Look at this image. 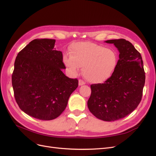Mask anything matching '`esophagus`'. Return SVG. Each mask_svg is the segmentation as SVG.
I'll use <instances>...</instances> for the list:
<instances>
[{
	"instance_id": "34e87169",
	"label": "esophagus",
	"mask_w": 156,
	"mask_h": 156,
	"mask_svg": "<svg viewBox=\"0 0 156 156\" xmlns=\"http://www.w3.org/2000/svg\"><path fill=\"white\" fill-rule=\"evenodd\" d=\"M83 84H85V82H84L82 79H79V85L81 86V85H83Z\"/></svg>"
}]
</instances>
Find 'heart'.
<instances>
[{"label":"heart","mask_w":156,"mask_h":156,"mask_svg":"<svg viewBox=\"0 0 156 156\" xmlns=\"http://www.w3.org/2000/svg\"><path fill=\"white\" fill-rule=\"evenodd\" d=\"M70 56L65 55L63 62L72 73L76 75L83 68L84 77L93 83L109 79L117 66L115 51L92 42H76L71 45Z\"/></svg>","instance_id":"obj_1"}]
</instances>
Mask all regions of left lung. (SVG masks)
I'll return each instance as SVG.
<instances>
[{
    "label": "left lung",
    "instance_id": "left-lung-1",
    "mask_svg": "<svg viewBox=\"0 0 156 156\" xmlns=\"http://www.w3.org/2000/svg\"><path fill=\"white\" fill-rule=\"evenodd\" d=\"M120 52L117 66L104 83L90 85L87 105L98 119L112 122L129 115L137 107L145 83L143 61L139 52L129 41L110 40Z\"/></svg>",
    "mask_w": 156,
    "mask_h": 156
}]
</instances>
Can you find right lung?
Masks as SVG:
<instances>
[{"label":"right lung","mask_w":156,"mask_h":156,"mask_svg":"<svg viewBox=\"0 0 156 156\" xmlns=\"http://www.w3.org/2000/svg\"><path fill=\"white\" fill-rule=\"evenodd\" d=\"M55 40L35 39L17 54L12 76L14 97L26 114L41 120L59 116L78 87L77 79L66 76L62 52Z\"/></svg>","instance_id":"obj_1"}]
</instances>
